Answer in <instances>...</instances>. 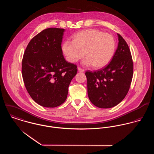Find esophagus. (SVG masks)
<instances>
[{
	"instance_id": "34e87169",
	"label": "esophagus",
	"mask_w": 154,
	"mask_h": 154,
	"mask_svg": "<svg viewBox=\"0 0 154 154\" xmlns=\"http://www.w3.org/2000/svg\"><path fill=\"white\" fill-rule=\"evenodd\" d=\"M78 70L79 72H84L85 71V70H84V69H83L81 68L80 67H78Z\"/></svg>"
}]
</instances>
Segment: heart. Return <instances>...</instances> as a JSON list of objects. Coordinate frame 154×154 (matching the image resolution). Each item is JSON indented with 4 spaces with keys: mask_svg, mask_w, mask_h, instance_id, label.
Masks as SVG:
<instances>
[{
    "mask_svg": "<svg viewBox=\"0 0 154 154\" xmlns=\"http://www.w3.org/2000/svg\"><path fill=\"white\" fill-rule=\"evenodd\" d=\"M66 59L75 63L82 58V65L102 68L111 60L116 49L115 39L109 33L88 29L80 31L73 36V40H66L62 45Z\"/></svg>",
    "mask_w": 154,
    "mask_h": 154,
    "instance_id": "1",
    "label": "heart"
}]
</instances>
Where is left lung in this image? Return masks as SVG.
<instances>
[{"mask_svg":"<svg viewBox=\"0 0 154 154\" xmlns=\"http://www.w3.org/2000/svg\"><path fill=\"white\" fill-rule=\"evenodd\" d=\"M117 48L110 63L94 72L87 71L88 97L96 107L109 109L127 95L132 82L133 64L129 46L119 34Z\"/></svg>","mask_w":154,"mask_h":154,"instance_id":"obj_1","label":"left lung"}]
</instances>
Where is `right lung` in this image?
Here are the masks:
<instances>
[{"instance_id": "right-lung-1", "label": "right lung", "mask_w": 154, "mask_h": 154, "mask_svg": "<svg viewBox=\"0 0 154 154\" xmlns=\"http://www.w3.org/2000/svg\"><path fill=\"white\" fill-rule=\"evenodd\" d=\"M65 29H44L28 44L23 54V82L32 100L39 105L53 108L66 100L69 84L77 66L66 61L62 42Z\"/></svg>"}]
</instances>
